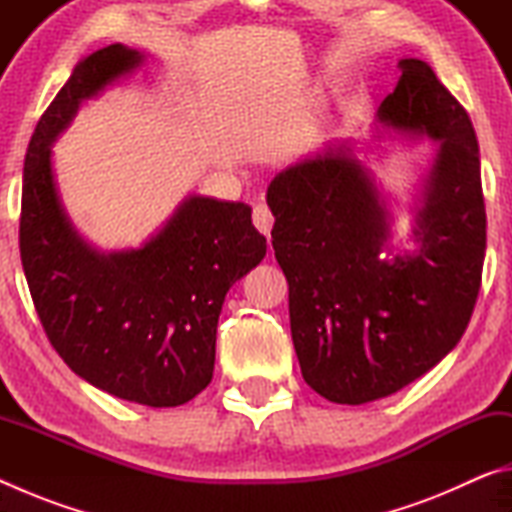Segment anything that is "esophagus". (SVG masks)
Segmentation results:
<instances>
[{
    "instance_id": "1",
    "label": "esophagus",
    "mask_w": 512,
    "mask_h": 512,
    "mask_svg": "<svg viewBox=\"0 0 512 512\" xmlns=\"http://www.w3.org/2000/svg\"><path fill=\"white\" fill-rule=\"evenodd\" d=\"M273 212L271 207H268L266 203H257L253 207V223L255 228L262 232V235H266L268 239H271V228H273Z\"/></svg>"
}]
</instances>
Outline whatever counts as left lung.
<instances>
[{"label": "left lung", "instance_id": "1", "mask_svg": "<svg viewBox=\"0 0 512 512\" xmlns=\"http://www.w3.org/2000/svg\"><path fill=\"white\" fill-rule=\"evenodd\" d=\"M397 67L379 119L440 142L413 253L379 259L388 216L345 144L277 173L266 194L302 377L336 404L379 400L429 372L461 341L481 289L485 203L472 121L424 60Z\"/></svg>", "mask_w": 512, "mask_h": 512}]
</instances>
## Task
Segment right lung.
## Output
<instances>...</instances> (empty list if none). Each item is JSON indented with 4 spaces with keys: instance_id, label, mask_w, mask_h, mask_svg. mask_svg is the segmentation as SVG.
Masks as SVG:
<instances>
[{
    "instance_id": "right-lung-1",
    "label": "right lung",
    "mask_w": 512,
    "mask_h": 512,
    "mask_svg": "<svg viewBox=\"0 0 512 512\" xmlns=\"http://www.w3.org/2000/svg\"><path fill=\"white\" fill-rule=\"evenodd\" d=\"M124 45L74 67L40 117L22 180L20 257L49 343L76 375L115 397L180 406L212 381L225 293L262 262L246 203L189 196L142 248L101 255L69 225L49 146L83 99L140 65Z\"/></svg>"
}]
</instances>
